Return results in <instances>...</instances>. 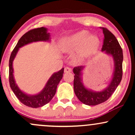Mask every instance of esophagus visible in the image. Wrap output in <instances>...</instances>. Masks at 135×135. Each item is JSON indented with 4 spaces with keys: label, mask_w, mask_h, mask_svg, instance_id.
<instances>
[{
    "label": "esophagus",
    "mask_w": 135,
    "mask_h": 135,
    "mask_svg": "<svg viewBox=\"0 0 135 135\" xmlns=\"http://www.w3.org/2000/svg\"><path fill=\"white\" fill-rule=\"evenodd\" d=\"M64 72H65V73H69V72H72V69H71V68L68 67V66H66V67L65 68Z\"/></svg>",
    "instance_id": "1"
}]
</instances>
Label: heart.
I'll use <instances>...</instances> for the list:
<instances>
[{"label":"heart","instance_id":"obj_1","mask_svg":"<svg viewBox=\"0 0 135 135\" xmlns=\"http://www.w3.org/2000/svg\"><path fill=\"white\" fill-rule=\"evenodd\" d=\"M100 41L97 36L89 35L87 30H81L61 40L60 47L63 51L71 52L78 48L77 58H87L95 54L98 49Z\"/></svg>","mask_w":135,"mask_h":135}]
</instances>
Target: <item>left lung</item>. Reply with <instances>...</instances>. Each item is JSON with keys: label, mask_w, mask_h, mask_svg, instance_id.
<instances>
[{"label": "left lung", "mask_w": 135, "mask_h": 135, "mask_svg": "<svg viewBox=\"0 0 135 135\" xmlns=\"http://www.w3.org/2000/svg\"><path fill=\"white\" fill-rule=\"evenodd\" d=\"M101 28L104 34L102 51L112 56L115 69L113 78L108 87L102 91L94 92L85 88L82 83L81 72L84 66H78L74 68L73 72L75 74L74 80V92L79 100L87 105H97L107 101L115 91L121 81L122 77L123 53L122 48L112 32L106 28Z\"/></svg>", "instance_id": "obj_1"}]
</instances>
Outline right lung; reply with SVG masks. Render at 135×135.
Listing matches in <instances>:
<instances>
[{
  "mask_svg": "<svg viewBox=\"0 0 135 135\" xmlns=\"http://www.w3.org/2000/svg\"><path fill=\"white\" fill-rule=\"evenodd\" d=\"M47 28L44 27L37 28L29 30L20 38L11 52L9 58V84L13 93L23 104L32 108L41 107L49 103L56 93V88L60 81L62 79L64 68L52 75L46 83V86L40 93L35 95H28L21 91L18 87L13 77V62L19 48L25 45L37 41H48L50 38L49 33L47 32Z\"/></svg>",
  "mask_w": 135,
  "mask_h": 135,
  "instance_id": "1",
  "label": "right lung"
}]
</instances>
